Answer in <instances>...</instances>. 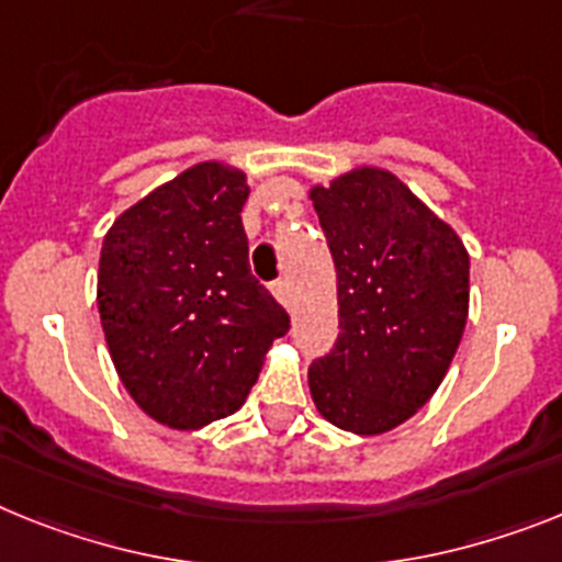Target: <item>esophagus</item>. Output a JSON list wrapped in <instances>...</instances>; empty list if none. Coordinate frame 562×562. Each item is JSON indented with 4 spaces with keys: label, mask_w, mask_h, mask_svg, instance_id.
Masks as SVG:
<instances>
[{
    "label": "esophagus",
    "mask_w": 562,
    "mask_h": 562,
    "mask_svg": "<svg viewBox=\"0 0 562 562\" xmlns=\"http://www.w3.org/2000/svg\"><path fill=\"white\" fill-rule=\"evenodd\" d=\"M271 291H273V296H277V300H280L282 305L291 303V285H289V280H285V277H280V280H273L271 282Z\"/></svg>",
    "instance_id": "obj_1"
}]
</instances>
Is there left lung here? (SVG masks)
Returning a JSON list of instances; mask_svg holds the SVG:
<instances>
[{
  "label": "left lung",
  "mask_w": 562,
  "mask_h": 562,
  "mask_svg": "<svg viewBox=\"0 0 562 562\" xmlns=\"http://www.w3.org/2000/svg\"><path fill=\"white\" fill-rule=\"evenodd\" d=\"M337 268L339 337L311 362L319 414L383 434L431 400L469 317V254L394 173L357 168L311 191Z\"/></svg>",
  "instance_id": "obj_1"
}]
</instances>
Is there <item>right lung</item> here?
I'll list each match as a JSON object with an SVG mask.
<instances>
[{"instance_id": "obj_1", "label": "right lung", "mask_w": 562, "mask_h": 562, "mask_svg": "<svg viewBox=\"0 0 562 562\" xmlns=\"http://www.w3.org/2000/svg\"><path fill=\"white\" fill-rule=\"evenodd\" d=\"M245 173L202 162L113 223L99 317L122 385L148 417L200 428L234 414L291 317L248 266Z\"/></svg>"}]
</instances>
